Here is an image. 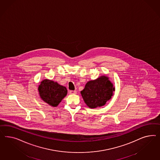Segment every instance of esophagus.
I'll list each match as a JSON object with an SVG mask.
<instances>
[{
    "mask_svg": "<svg viewBox=\"0 0 160 160\" xmlns=\"http://www.w3.org/2000/svg\"><path fill=\"white\" fill-rule=\"evenodd\" d=\"M69 92L70 94H77V92L76 90H70Z\"/></svg>",
    "mask_w": 160,
    "mask_h": 160,
    "instance_id": "1",
    "label": "esophagus"
}]
</instances>
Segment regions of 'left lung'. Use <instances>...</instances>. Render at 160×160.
<instances>
[{"label": "left lung", "mask_w": 160, "mask_h": 160, "mask_svg": "<svg viewBox=\"0 0 160 160\" xmlns=\"http://www.w3.org/2000/svg\"><path fill=\"white\" fill-rule=\"evenodd\" d=\"M115 87L106 75L88 81L81 91L84 102L90 108L103 106L112 98Z\"/></svg>", "instance_id": "left-lung-1"}]
</instances>
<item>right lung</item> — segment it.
<instances>
[{
  "label": "right lung",
  "mask_w": 160,
  "mask_h": 160,
  "mask_svg": "<svg viewBox=\"0 0 160 160\" xmlns=\"http://www.w3.org/2000/svg\"><path fill=\"white\" fill-rule=\"evenodd\" d=\"M41 99L49 106L57 107L68 94L66 87L49 79H44L38 87Z\"/></svg>",
  "instance_id": "right-lung-1"
}]
</instances>
